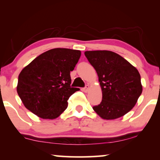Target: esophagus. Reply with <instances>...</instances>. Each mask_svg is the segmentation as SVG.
<instances>
[{"label":"esophagus","instance_id":"1","mask_svg":"<svg viewBox=\"0 0 160 160\" xmlns=\"http://www.w3.org/2000/svg\"><path fill=\"white\" fill-rule=\"evenodd\" d=\"M89 85H86V86H85L84 88H83V91L85 92H87L89 90Z\"/></svg>","mask_w":160,"mask_h":160}]
</instances>
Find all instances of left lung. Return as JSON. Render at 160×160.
<instances>
[{
  "instance_id": "left-lung-1",
  "label": "left lung",
  "mask_w": 160,
  "mask_h": 160,
  "mask_svg": "<svg viewBox=\"0 0 160 160\" xmlns=\"http://www.w3.org/2000/svg\"><path fill=\"white\" fill-rule=\"evenodd\" d=\"M85 56L97 72L102 98L94 111L104 119H115L128 113L142 93L141 75L128 60L106 50L87 51Z\"/></svg>"
}]
</instances>
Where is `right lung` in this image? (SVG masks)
Wrapping results in <instances>:
<instances>
[{"mask_svg":"<svg viewBox=\"0 0 160 160\" xmlns=\"http://www.w3.org/2000/svg\"><path fill=\"white\" fill-rule=\"evenodd\" d=\"M81 56L79 50L56 48L43 52L19 73L17 93L26 108L42 119L58 117L78 88L71 86L70 73Z\"/></svg>","mask_w":160,"mask_h":160,"instance_id":"add662e5","label":"right lung"}]
</instances>
